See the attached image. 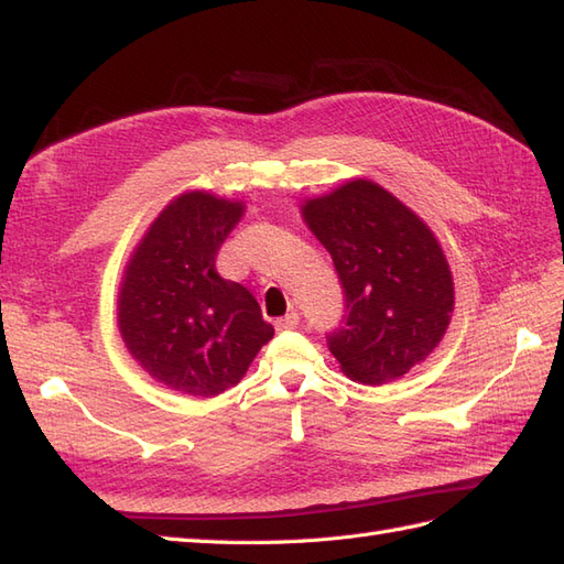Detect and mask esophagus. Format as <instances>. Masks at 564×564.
Instances as JSON below:
<instances>
[{
    "label": "esophagus",
    "instance_id": "1",
    "mask_svg": "<svg viewBox=\"0 0 564 564\" xmlns=\"http://www.w3.org/2000/svg\"><path fill=\"white\" fill-rule=\"evenodd\" d=\"M300 324V316L295 312L281 316V319H276V330H291V328H297Z\"/></svg>",
    "mask_w": 564,
    "mask_h": 564
}]
</instances>
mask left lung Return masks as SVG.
<instances>
[{"label":"left lung","mask_w":564,"mask_h":564,"mask_svg":"<svg viewBox=\"0 0 564 564\" xmlns=\"http://www.w3.org/2000/svg\"><path fill=\"white\" fill-rule=\"evenodd\" d=\"M302 219L328 250L345 293V324L328 350L348 379L391 383L424 362L455 310L453 273L433 230L367 178L302 205Z\"/></svg>","instance_id":"obj_1"}]
</instances>
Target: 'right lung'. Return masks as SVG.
<instances>
[{
  "label": "right lung",
  "instance_id": "1",
  "mask_svg": "<svg viewBox=\"0 0 564 564\" xmlns=\"http://www.w3.org/2000/svg\"><path fill=\"white\" fill-rule=\"evenodd\" d=\"M242 212V202L183 193L152 221L123 271L126 348L154 381L183 395L214 398L236 386L273 336L248 288L216 271Z\"/></svg>",
  "mask_w": 564,
  "mask_h": 564
}]
</instances>
